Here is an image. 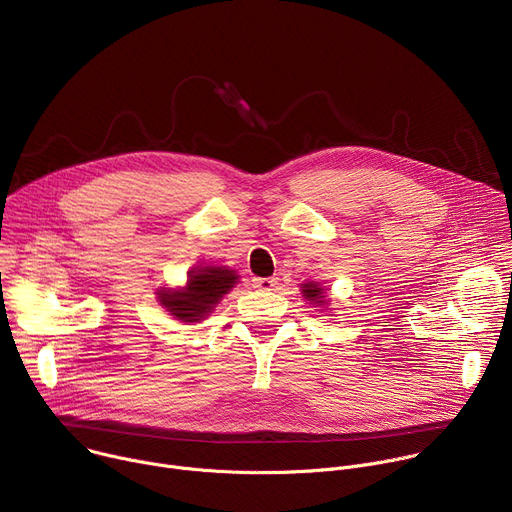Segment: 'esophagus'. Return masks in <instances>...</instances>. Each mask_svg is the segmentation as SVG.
Wrapping results in <instances>:
<instances>
[{"mask_svg": "<svg viewBox=\"0 0 512 512\" xmlns=\"http://www.w3.org/2000/svg\"><path fill=\"white\" fill-rule=\"evenodd\" d=\"M253 287H257L259 291H271L273 287H277V279L275 277H255Z\"/></svg>", "mask_w": 512, "mask_h": 512, "instance_id": "esophagus-1", "label": "esophagus"}]
</instances>
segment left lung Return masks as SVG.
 I'll return each instance as SVG.
<instances>
[{"label":"left lung","instance_id":"obj_1","mask_svg":"<svg viewBox=\"0 0 512 512\" xmlns=\"http://www.w3.org/2000/svg\"><path fill=\"white\" fill-rule=\"evenodd\" d=\"M304 298L308 300V302H314V304H324L322 302V298H324V294H322V287H318L316 283H304Z\"/></svg>","mask_w":512,"mask_h":512}]
</instances>
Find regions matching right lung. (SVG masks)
<instances>
[{"label":"right lung","instance_id":"right-lung-1","mask_svg":"<svg viewBox=\"0 0 512 512\" xmlns=\"http://www.w3.org/2000/svg\"><path fill=\"white\" fill-rule=\"evenodd\" d=\"M237 279V273L227 267H200L198 271H190V279L182 291H164L160 302L178 320L198 322L229 294Z\"/></svg>","mask_w":512,"mask_h":512}]
</instances>
